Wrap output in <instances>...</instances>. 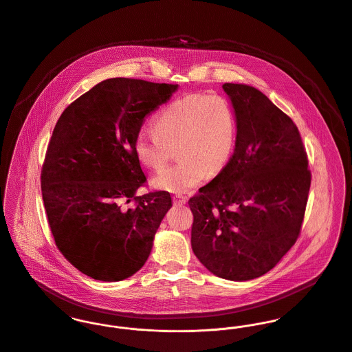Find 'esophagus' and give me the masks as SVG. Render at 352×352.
<instances>
[{
	"label": "esophagus",
	"instance_id": "34e87169",
	"mask_svg": "<svg viewBox=\"0 0 352 352\" xmlns=\"http://www.w3.org/2000/svg\"><path fill=\"white\" fill-rule=\"evenodd\" d=\"M173 201L178 205H182V204H186L188 202V197L184 195H173Z\"/></svg>",
	"mask_w": 352,
	"mask_h": 352
}]
</instances>
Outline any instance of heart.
I'll use <instances>...</instances> for the list:
<instances>
[{"label": "heart", "instance_id": "obj_1", "mask_svg": "<svg viewBox=\"0 0 352 352\" xmlns=\"http://www.w3.org/2000/svg\"><path fill=\"white\" fill-rule=\"evenodd\" d=\"M154 128L138 131L135 153L144 166L159 170L177 147L179 162L153 178L154 188L170 193L188 192L206 174L220 173L237 139L234 108L217 94L195 93L174 100L157 113Z\"/></svg>", "mask_w": 352, "mask_h": 352}]
</instances>
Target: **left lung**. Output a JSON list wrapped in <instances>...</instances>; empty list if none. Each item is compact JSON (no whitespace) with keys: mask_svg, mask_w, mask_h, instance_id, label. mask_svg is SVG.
<instances>
[{"mask_svg":"<svg viewBox=\"0 0 352 352\" xmlns=\"http://www.w3.org/2000/svg\"><path fill=\"white\" fill-rule=\"evenodd\" d=\"M223 89L237 139L226 167L189 199L192 248L210 273L248 280L270 272L298 239L311 170L292 118L252 86Z\"/></svg>","mask_w":352,"mask_h":352,"instance_id":"8db88e82","label":"left lung"}]
</instances>
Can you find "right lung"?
<instances>
[{"instance_id":"1","label":"right lung","mask_w":352,"mask_h":352,"mask_svg":"<svg viewBox=\"0 0 352 352\" xmlns=\"http://www.w3.org/2000/svg\"><path fill=\"white\" fill-rule=\"evenodd\" d=\"M177 89L105 79L72 102L54 128L41 167L48 226L62 255L93 279L115 282L139 272L171 208L168 192L136 195L147 178L135 136Z\"/></svg>"}]
</instances>
